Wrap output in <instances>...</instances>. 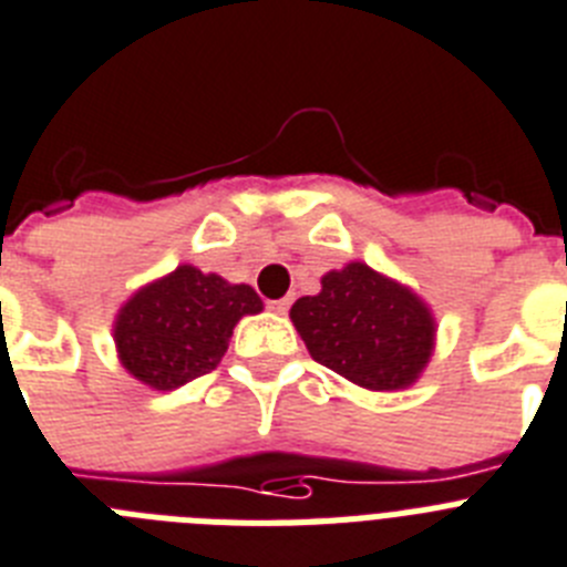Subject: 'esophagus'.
<instances>
[{
    "mask_svg": "<svg viewBox=\"0 0 567 567\" xmlns=\"http://www.w3.org/2000/svg\"><path fill=\"white\" fill-rule=\"evenodd\" d=\"M289 303H292V298H280V301H269V309H272V312H278V316H287Z\"/></svg>",
    "mask_w": 567,
    "mask_h": 567,
    "instance_id": "obj_1",
    "label": "esophagus"
}]
</instances>
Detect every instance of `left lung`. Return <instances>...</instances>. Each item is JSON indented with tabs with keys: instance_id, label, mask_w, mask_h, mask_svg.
<instances>
[{
	"instance_id": "8db88e82",
	"label": "left lung",
	"mask_w": 567,
	"mask_h": 567,
	"mask_svg": "<svg viewBox=\"0 0 567 567\" xmlns=\"http://www.w3.org/2000/svg\"><path fill=\"white\" fill-rule=\"evenodd\" d=\"M289 316L318 364L367 390L413 384L433 352L430 309L364 264L323 275Z\"/></svg>"
}]
</instances>
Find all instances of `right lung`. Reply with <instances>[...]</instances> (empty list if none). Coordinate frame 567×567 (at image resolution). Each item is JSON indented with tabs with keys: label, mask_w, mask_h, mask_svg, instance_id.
<instances>
[{
	"label": "right lung",
	"mask_w": 567,
	"mask_h": 567,
	"mask_svg": "<svg viewBox=\"0 0 567 567\" xmlns=\"http://www.w3.org/2000/svg\"><path fill=\"white\" fill-rule=\"evenodd\" d=\"M260 309L258 292L246 284L177 266L120 309L114 327L120 361L143 384L174 390L215 370L235 323Z\"/></svg>",
	"instance_id": "right-lung-1"
}]
</instances>
